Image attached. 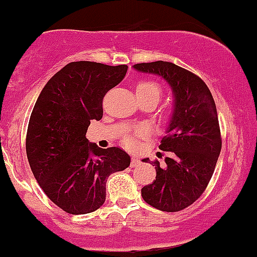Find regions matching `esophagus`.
I'll list each match as a JSON object with an SVG mask.
<instances>
[{
  "mask_svg": "<svg viewBox=\"0 0 257 257\" xmlns=\"http://www.w3.org/2000/svg\"><path fill=\"white\" fill-rule=\"evenodd\" d=\"M141 161H139L137 157H132V161H131V167H138Z\"/></svg>",
  "mask_w": 257,
  "mask_h": 257,
  "instance_id": "obj_1",
  "label": "esophagus"
}]
</instances>
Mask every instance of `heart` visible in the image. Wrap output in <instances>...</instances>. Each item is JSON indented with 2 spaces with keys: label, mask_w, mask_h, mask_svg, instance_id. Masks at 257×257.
<instances>
[{
  "label": "heart",
  "mask_w": 257,
  "mask_h": 257,
  "mask_svg": "<svg viewBox=\"0 0 257 257\" xmlns=\"http://www.w3.org/2000/svg\"><path fill=\"white\" fill-rule=\"evenodd\" d=\"M137 95H153L156 96L157 99H159V95H161V86H159L156 81L142 80L137 84ZM136 133L138 134V136L144 137L148 133V128H147L146 125H141L137 129ZM124 144H125L126 147H134L136 146V142H134V139L132 138L131 136H126L125 138H124Z\"/></svg>",
  "instance_id": "1"
}]
</instances>
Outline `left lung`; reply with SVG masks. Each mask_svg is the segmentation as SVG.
<instances>
[{"label": "left lung", "mask_w": 257, "mask_h": 257, "mask_svg": "<svg viewBox=\"0 0 257 257\" xmlns=\"http://www.w3.org/2000/svg\"><path fill=\"white\" fill-rule=\"evenodd\" d=\"M133 68L162 76L173 91V114L159 146L166 158L163 164L152 162L157 176L142 188V197L157 210L177 212L201 197L215 171L222 147L215 100L200 76L176 64L142 62Z\"/></svg>", "instance_id": "8db88e82"}]
</instances>
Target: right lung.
<instances>
[{
	"instance_id": "obj_1",
	"label": "right lung",
	"mask_w": 257,
	"mask_h": 257,
	"mask_svg": "<svg viewBox=\"0 0 257 257\" xmlns=\"http://www.w3.org/2000/svg\"><path fill=\"white\" fill-rule=\"evenodd\" d=\"M126 70V65L70 62L47 81L32 109L26 136L30 167L47 197L71 215L100 208L108 177L131 164L123 149H101L86 139L90 120L103 116L104 95Z\"/></svg>"
}]
</instances>
